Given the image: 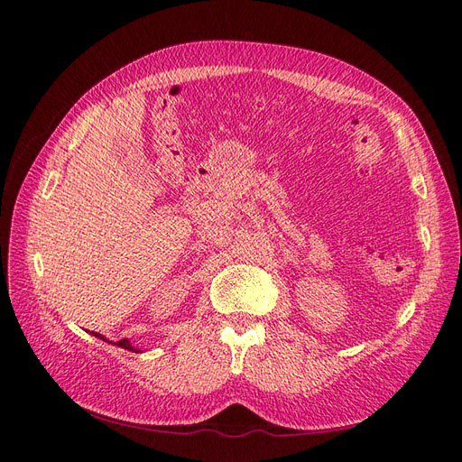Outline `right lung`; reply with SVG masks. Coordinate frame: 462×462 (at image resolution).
<instances>
[{
    "mask_svg": "<svg viewBox=\"0 0 462 462\" xmlns=\"http://www.w3.org/2000/svg\"><path fill=\"white\" fill-rule=\"evenodd\" d=\"M95 337H99V338H103V341H106V343H112V341H108L106 337H103L101 333H95V331H91ZM112 345H116V346H121V348H125V350H131V352H140V350H136L134 346H131V341H127V338H121V341H116V343H112Z\"/></svg>",
    "mask_w": 462,
    "mask_h": 462,
    "instance_id": "1",
    "label": "right lung"
}]
</instances>
